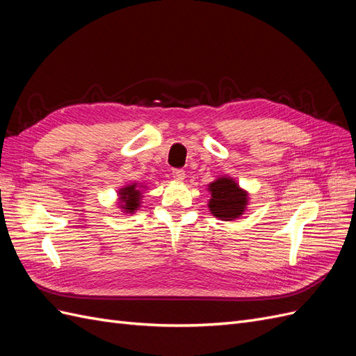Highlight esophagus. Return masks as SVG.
Wrapping results in <instances>:
<instances>
[{
    "label": "esophagus",
    "instance_id": "34e87169",
    "mask_svg": "<svg viewBox=\"0 0 356 356\" xmlns=\"http://www.w3.org/2000/svg\"><path fill=\"white\" fill-rule=\"evenodd\" d=\"M172 175H174V178L177 181H182V179H184V177H186V172L182 170V169H172Z\"/></svg>",
    "mask_w": 356,
    "mask_h": 356
}]
</instances>
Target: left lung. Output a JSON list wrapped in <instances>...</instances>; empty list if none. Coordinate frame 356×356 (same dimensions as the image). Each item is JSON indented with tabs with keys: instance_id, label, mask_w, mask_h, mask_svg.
Wrapping results in <instances>:
<instances>
[{
	"instance_id": "1",
	"label": "left lung",
	"mask_w": 356,
	"mask_h": 356,
	"mask_svg": "<svg viewBox=\"0 0 356 356\" xmlns=\"http://www.w3.org/2000/svg\"><path fill=\"white\" fill-rule=\"evenodd\" d=\"M209 211L222 221L236 220L243 213L248 202L243 191L232 178H218L209 184Z\"/></svg>"
}]
</instances>
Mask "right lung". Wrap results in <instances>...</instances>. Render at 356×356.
I'll list each match as a JSON object with an SVG mask.
<instances>
[{"instance_id":"1","label":"right lung","mask_w":356,"mask_h":356,"mask_svg":"<svg viewBox=\"0 0 356 356\" xmlns=\"http://www.w3.org/2000/svg\"><path fill=\"white\" fill-rule=\"evenodd\" d=\"M139 199H141V190L136 188V184L120 190V207L126 212H134L139 207Z\"/></svg>"}]
</instances>
